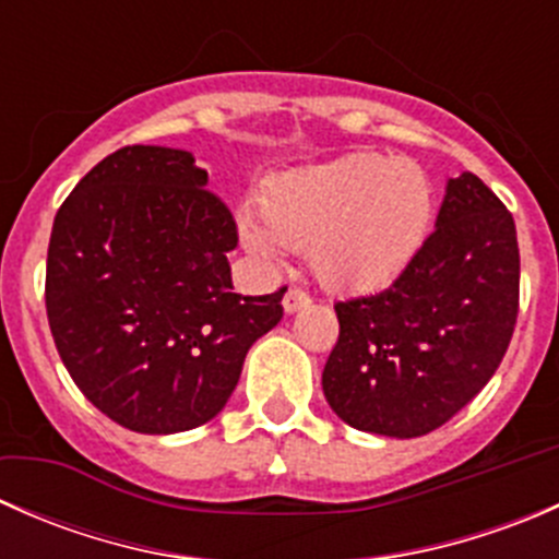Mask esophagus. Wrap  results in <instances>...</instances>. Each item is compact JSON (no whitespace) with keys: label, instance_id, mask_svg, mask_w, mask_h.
I'll return each mask as SVG.
<instances>
[{"label":"esophagus","instance_id":"1","mask_svg":"<svg viewBox=\"0 0 559 559\" xmlns=\"http://www.w3.org/2000/svg\"><path fill=\"white\" fill-rule=\"evenodd\" d=\"M306 306H311V295H308L306 289H300V286H292V289L284 295V311L286 313H295Z\"/></svg>","mask_w":559,"mask_h":559}]
</instances>
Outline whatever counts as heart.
Instances as JSON below:
<instances>
[{
  "mask_svg": "<svg viewBox=\"0 0 559 559\" xmlns=\"http://www.w3.org/2000/svg\"><path fill=\"white\" fill-rule=\"evenodd\" d=\"M259 216L240 222L264 259L306 248L316 278L337 292L392 284L419 253L436 216V191L414 159L348 154L270 180Z\"/></svg>",
  "mask_w": 559,
  "mask_h": 559,
  "instance_id": "b5f03b06",
  "label": "heart"
}]
</instances>
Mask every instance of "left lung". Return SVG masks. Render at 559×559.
<instances>
[{
	"mask_svg": "<svg viewBox=\"0 0 559 559\" xmlns=\"http://www.w3.org/2000/svg\"><path fill=\"white\" fill-rule=\"evenodd\" d=\"M335 313L341 332L321 373L330 408L376 436L438 430L487 386L514 335V216L462 173L408 267L376 295L335 302Z\"/></svg>",
	"mask_w": 559,
	"mask_h": 559,
	"instance_id": "8db88e82",
	"label": "left lung"
}]
</instances>
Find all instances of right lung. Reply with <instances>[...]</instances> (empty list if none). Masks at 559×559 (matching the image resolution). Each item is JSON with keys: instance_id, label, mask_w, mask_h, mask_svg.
<instances>
[{"instance_id": "1", "label": "right lung", "mask_w": 559, "mask_h": 559, "mask_svg": "<svg viewBox=\"0 0 559 559\" xmlns=\"http://www.w3.org/2000/svg\"><path fill=\"white\" fill-rule=\"evenodd\" d=\"M189 151L123 145L53 218L45 311L78 389L121 427L170 436L211 421L284 292H233L238 224Z\"/></svg>"}]
</instances>
